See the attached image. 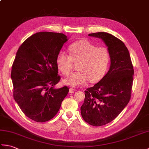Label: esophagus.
<instances>
[{
  "label": "esophagus",
  "instance_id": "34e87169",
  "mask_svg": "<svg viewBox=\"0 0 149 149\" xmlns=\"http://www.w3.org/2000/svg\"><path fill=\"white\" fill-rule=\"evenodd\" d=\"M77 90H75V89H74V88H70L69 89V92L70 93H73V92H75V91H76Z\"/></svg>",
  "mask_w": 149,
  "mask_h": 149
}]
</instances>
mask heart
Segmentation results:
<instances>
[{"label":"heart","mask_w":149,"mask_h":149,"mask_svg":"<svg viewBox=\"0 0 149 149\" xmlns=\"http://www.w3.org/2000/svg\"><path fill=\"white\" fill-rule=\"evenodd\" d=\"M70 55L60 51L56 57V63L63 74H68L72 70V61L79 62L77 69L63 80L65 84L78 87L99 81L105 74L109 61V54L104 47H96L88 40H81L69 47Z\"/></svg>","instance_id":"1"}]
</instances>
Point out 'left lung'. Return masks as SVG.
<instances>
[{"mask_svg":"<svg viewBox=\"0 0 149 149\" xmlns=\"http://www.w3.org/2000/svg\"><path fill=\"white\" fill-rule=\"evenodd\" d=\"M101 39L107 47L108 72L93 87L84 91L81 113L84 121L93 126L106 125L116 118L131 98L134 70L129 50L121 40L105 32L88 34Z\"/></svg>","mask_w":149,"mask_h":149,"instance_id":"obj_1","label":"left lung"}]
</instances>
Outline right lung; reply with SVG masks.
<instances>
[{"label":"right lung","mask_w":149,"mask_h":149,"mask_svg":"<svg viewBox=\"0 0 149 149\" xmlns=\"http://www.w3.org/2000/svg\"><path fill=\"white\" fill-rule=\"evenodd\" d=\"M68 38L64 34L40 32L19 47L12 66L13 97L25 115L37 122L52 119L69 88H55L60 80L56 57Z\"/></svg>","instance_id":"add662e5"}]
</instances>
